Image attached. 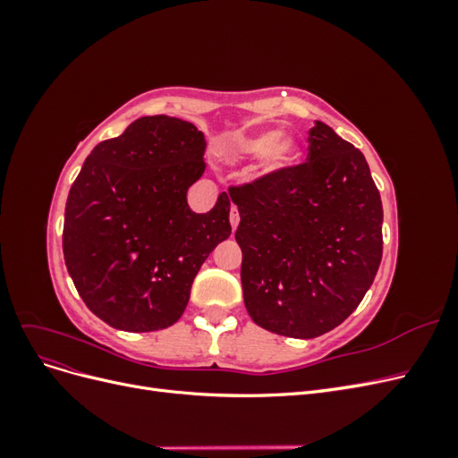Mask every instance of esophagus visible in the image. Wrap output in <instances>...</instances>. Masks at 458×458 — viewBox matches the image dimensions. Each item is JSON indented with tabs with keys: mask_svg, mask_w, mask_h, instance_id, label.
Here are the masks:
<instances>
[{
	"mask_svg": "<svg viewBox=\"0 0 458 458\" xmlns=\"http://www.w3.org/2000/svg\"><path fill=\"white\" fill-rule=\"evenodd\" d=\"M229 221H231V227H233V231L237 229L239 221H241V217H239V210H237V206H231V212H229Z\"/></svg>",
	"mask_w": 458,
	"mask_h": 458,
	"instance_id": "34e87169",
	"label": "esophagus"
}]
</instances>
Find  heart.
I'll return each instance as SVG.
<instances>
[{
    "instance_id": "b5f03b06",
    "label": "heart",
    "mask_w": 458,
    "mask_h": 458,
    "mask_svg": "<svg viewBox=\"0 0 458 458\" xmlns=\"http://www.w3.org/2000/svg\"><path fill=\"white\" fill-rule=\"evenodd\" d=\"M227 155L234 160L259 158L256 175L259 179H275L298 162L301 148L290 135L279 130H256L233 135L225 145Z\"/></svg>"
}]
</instances>
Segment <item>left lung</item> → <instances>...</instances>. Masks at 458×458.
<instances>
[{
    "mask_svg": "<svg viewBox=\"0 0 458 458\" xmlns=\"http://www.w3.org/2000/svg\"><path fill=\"white\" fill-rule=\"evenodd\" d=\"M308 143L306 164L229 189L246 311L301 340L336 328L361 303L380 267L384 217L361 150L318 120Z\"/></svg>",
    "mask_w": 458,
    "mask_h": 458,
    "instance_id": "8db88e82",
    "label": "left lung"
}]
</instances>
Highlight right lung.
Returning a JSON list of instances; mask_svg holds the SVG:
<instances>
[{
    "instance_id": "add662e5",
    "label": "right lung",
    "mask_w": 458,
    "mask_h": 458,
    "mask_svg": "<svg viewBox=\"0 0 458 458\" xmlns=\"http://www.w3.org/2000/svg\"><path fill=\"white\" fill-rule=\"evenodd\" d=\"M204 148L195 123L143 116L81 165L64 208V263L89 311L113 328L172 327L204 259L229 239L227 192L206 214L187 204Z\"/></svg>"
}]
</instances>
